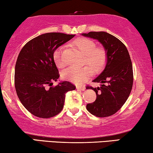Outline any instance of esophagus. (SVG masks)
Returning a JSON list of instances; mask_svg holds the SVG:
<instances>
[{"mask_svg": "<svg viewBox=\"0 0 153 153\" xmlns=\"http://www.w3.org/2000/svg\"><path fill=\"white\" fill-rule=\"evenodd\" d=\"M76 89L81 90V91H85V87L82 86V85H76Z\"/></svg>", "mask_w": 153, "mask_h": 153, "instance_id": "esophagus-1", "label": "esophagus"}]
</instances>
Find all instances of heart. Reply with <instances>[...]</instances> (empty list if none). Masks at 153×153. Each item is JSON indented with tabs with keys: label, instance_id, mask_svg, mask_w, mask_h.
Returning a JSON list of instances; mask_svg holds the SVG:
<instances>
[{
	"label": "heart",
	"instance_id": "b5f03b06",
	"mask_svg": "<svg viewBox=\"0 0 153 153\" xmlns=\"http://www.w3.org/2000/svg\"><path fill=\"white\" fill-rule=\"evenodd\" d=\"M75 47L85 55L84 63L88 65L95 72L103 70L107 62V54L102 47H96V43L88 38L81 37L75 39L73 42ZM62 47H60L54 51L53 58L56 66L62 68L65 61L62 57ZM91 69L88 66L80 68H69L62 72V78L76 84H81L92 75Z\"/></svg>",
	"mask_w": 153,
	"mask_h": 153
}]
</instances>
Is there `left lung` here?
I'll use <instances>...</instances> for the list:
<instances>
[{
  "label": "left lung",
  "instance_id": "8db88e82",
  "mask_svg": "<svg viewBox=\"0 0 153 153\" xmlns=\"http://www.w3.org/2000/svg\"><path fill=\"white\" fill-rule=\"evenodd\" d=\"M83 36L97 39L107 54L104 70L93 82L101 83L100 87L88 86L95 92V101L88 104L86 108L91 114L104 118L114 115L127 101L133 85V69L129 52L122 42L109 33L90 32Z\"/></svg>",
  "mask_w": 153,
  "mask_h": 153
}]
</instances>
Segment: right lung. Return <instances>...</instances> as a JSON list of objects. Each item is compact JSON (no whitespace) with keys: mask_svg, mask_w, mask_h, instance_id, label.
I'll list each match as a JSON object with an SVG mask.
<instances>
[{"mask_svg":"<svg viewBox=\"0 0 153 153\" xmlns=\"http://www.w3.org/2000/svg\"><path fill=\"white\" fill-rule=\"evenodd\" d=\"M74 36L45 33L28 42L19 54L14 74L16 92L24 107L35 116L48 118L58 115L63 108L65 93L76 88L69 81L47 87L60 76L53 58L54 51Z\"/></svg>","mask_w":153,"mask_h":153,"instance_id":"add662e5","label":"right lung"}]
</instances>
